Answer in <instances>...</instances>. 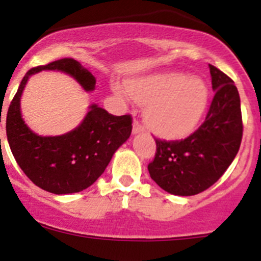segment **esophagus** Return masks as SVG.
<instances>
[{"label": "esophagus", "mask_w": 261, "mask_h": 261, "mask_svg": "<svg viewBox=\"0 0 261 261\" xmlns=\"http://www.w3.org/2000/svg\"><path fill=\"white\" fill-rule=\"evenodd\" d=\"M145 130V126L141 124L140 120H135L133 121V133L137 135V133H142Z\"/></svg>", "instance_id": "1"}]
</instances>
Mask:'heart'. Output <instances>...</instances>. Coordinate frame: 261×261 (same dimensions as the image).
<instances>
[{
	"label": "heart",
	"mask_w": 261,
	"mask_h": 261,
	"mask_svg": "<svg viewBox=\"0 0 261 261\" xmlns=\"http://www.w3.org/2000/svg\"><path fill=\"white\" fill-rule=\"evenodd\" d=\"M116 91L119 88L116 87ZM128 92L146 105L145 116L161 137L180 138L190 135L206 108L209 89L197 76L183 73H160L129 82Z\"/></svg>",
	"instance_id": "1"
}]
</instances>
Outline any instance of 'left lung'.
Masks as SVG:
<instances>
[{
    "label": "left lung",
    "instance_id": "obj_1",
    "mask_svg": "<svg viewBox=\"0 0 261 261\" xmlns=\"http://www.w3.org/2000/svg\"><path fill=\"white\" fill-rule=\"evenodd\" d=\"M215 95L205 121L180 141L156 138L150 177L164 191L192 196L212 187L228 169L242 141L240 95L232 79L209 65Z\"/></svg>",
    "mask_w": 261,
    "mask_h": 261
}]
</instances>
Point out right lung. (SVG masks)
Wrapping results in <instances>:
<instances>
[{
    "label": "right lung",
    "instance_id": "1",
    "mask_svg": "<svg viewBox=\"0 0 261 261\" xmlns=\"http://www.w3.org/2000/svg\"><path fill=\"white\" fill-rule=\"evenodd\" d=\"M42 70L64 71L84 91L95 89V76L74 59H60L31 69L7 111V141L17 165L34 185L55 195L81 192L97 180L114 152L128 140L132 116L111 115L97 105H91L81 125L71 132L55 137L36 135L21 118L20 97L29 76Z\"/></svg>",
    "mask_w": 261,
    "mask_h": 261
}]
</instances>
